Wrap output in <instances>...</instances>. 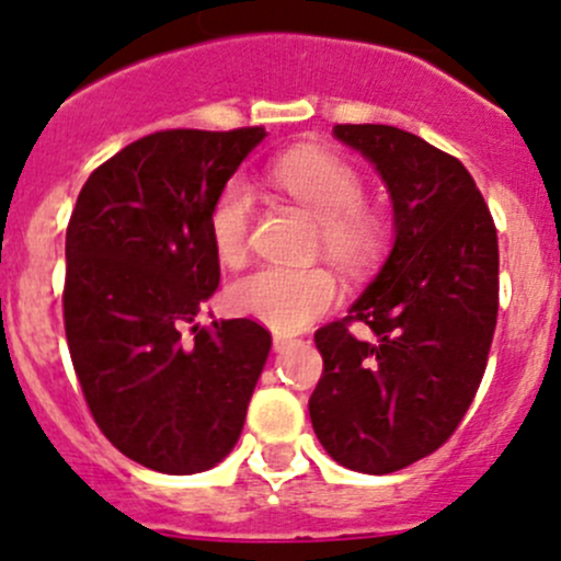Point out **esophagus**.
I'll return each instance as SVG.
<instances>
[{
    "mask_svg": "<svg viewBox=\"0 0 561 561\" xmlns=\"http://www.w3.org/2000/svg\"><path fill=\"white\" fill-rule=\"evenodd\" d=\"M290 344H293L290 336H282V333H276V336H274V350H276V353H285V350L290 347Z\"/></svg>",
    "mask_w": 561,
    "mask_h": 561,
    "instance_id": "34e87169",
    "label": "esophagus"
}]
</instances>
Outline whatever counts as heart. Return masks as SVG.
I'll use <instances>...</instances> for the list:
<instances>
[{"instance_id":"b5f03b06","label":"heart","mask_w":561,"mask_h":561,"mask_svg":"<svg viewBox=\"0 0 561 561\" xmlns=\"http://www.w3.org/2000/svg\"><path fill=\"white\" fill-rule=\"evenodd\" d=\"M271 179L320 222L322 249L333 263L358 268L377 252L380 225L364 208V184L347 162L322 151H290L274 162ZM252 214L254 197L244 181H230L214 201L208 236L222 263L247 254ZM228 298L236 312L293 333L336 301V282L322 268L265 265L233 282Z\"/></svg>"}]
</instances>
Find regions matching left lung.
Returning <instances> with one entry per match:
<instances>
[{
	"label": "left lung",
	"instance_id": "left-lung-1",
	"mask_svg": "<svg viewBox=\"0 0 561 561\" xmlns=\"http://www.w3.org/2000/svg\"><path fill=\"white\" fill-rule=\"evenodd\" d=\"M333 138L380 173L393 247L344 320L314 333L322 377L309 399L333 461L388 474L434 454L472 404L500 309L496 228L456 157L388 124H336ZM370 325L369 343L346 325Z\"/></svg>",
	"mask_w": 561,
	"mask_h": 561
}]
</instances>
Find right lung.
Returning a JSON list of instances; mask_svg holds the SVG:
<instances>
[{
    "instance_id": "obj_1",
    "label": "right lung",
    "mask_w": 561,
    "mask_h": 561,
    "mask_svg": "<svg viewBox=\"0 0 561 561\" xmlns=\"http://www.w3.org/2000/svg\"><path fill=\"white\" fill-rule=\"evenodd\" d=\"M263 127L146 135L100 165L67 228L65 331L100 432L165 474L211 469L239 443L271 333L201 325L219 287L208 214Z\"/></svg>"
}]
</instances>
